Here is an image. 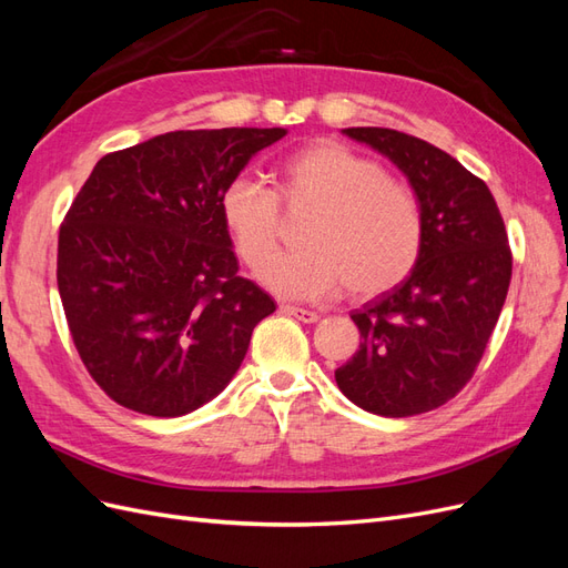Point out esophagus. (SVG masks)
Listing matches in <instances>:
<instances>
[{
	"instance_id": "1",
	"label": "esophagus",
	"mask_w": 568,
	"mask_h": 568,
	"mask_svg": "<svg viewBox=\"0 0 568 568\" xmlns=\"http://www.w3.org/2000/svg\"><path fill=\"white\" fill-rule=\"evenodd\" d=\"M280 311L284 315L296 317L298 322H305V324H313V322L320 320V315L315 311H305V307H296V305H280Z\"/></svg>"
}]
</instances>
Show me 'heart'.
Returning a JSON list of instances; mask_svg holds the SVG:
<instances>
[{
    "instance_id": "b5f03b06",
    "label": "heart",
    "mask_w": 568,
    "mask_h": 568,
    "mask_svg": "<svg viewBox=\"0 0 568 568\" xmlns=\"http://www.w3.org/2000/svg\"><path fill=\"white\" fill-rule=\"evenodd\" d=\"M282 200L313 209L303 248L274 257L261 282L286 298H324L343 282L355 296H376L415 267L424 217L417 194L355 149L320 140L280 163L277 194L251 175H234L220 194V217L236 255L263 267L280 246Z\"/></svg>"
}]
</instances>
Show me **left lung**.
<instances>
[{
	"label": "left lung",
	"instance_id": "8db88e82",
	"mask_svg": "<svg viewBox=\"0 0 568 568\" xmlns=\"http://www.w3.org/2000/svg\"><path fill=\"white\" fill-rule=\"evenodd\" d=\"M343 134L407 178L424 239L407 277L351 313L359 351L336 384L372 415H422L455 398L484 357L511 280L505 222L486 182L438 146L388 128Z\"/></svg>",
	"mask_w": 568,
	"mask_h": 568
}]
</instances>
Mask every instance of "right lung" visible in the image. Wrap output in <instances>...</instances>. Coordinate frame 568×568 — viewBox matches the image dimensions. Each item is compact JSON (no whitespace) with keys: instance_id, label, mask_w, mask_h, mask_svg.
Returning a JSON list of instances; mask_svg holds the SVG:
<instances>
[{"instance_id":"obj_1","label":"right lung","mask_w":568,"mask_h":568,"mask_svg":"<svg viewBox=\"0 0 568 568\" xmlns=\"http://www.w3.org/2000/svg\"><path fill=\"white\" fill-rule=\"evenodd\" d=\"M284 128L178 130L106 153L59 232L75 348L111 400L182 417L225 390L274 301L239 277L220 194Z\"/></svg>"}]
</instances>
